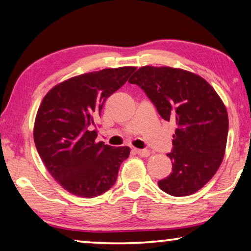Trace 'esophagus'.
<instances>
[{
	"mask_svg": "<svg viewBox=\"0 0 251 251\" xmlns=\"http://www.w3.org/2000/svg\"><path fill=\"white\" fill-rule=\"evenodd\" d=\"M135 153H136L137 155H140V156H142V157H149L150 155H151V152L150 151H147V150H140V149H134L133 150Z\"/></svg>",
	"mask_w": 251,
	"mask_h": 251,
	"instance_id": "1",
	"label": "esophagus"
}]
</instances>
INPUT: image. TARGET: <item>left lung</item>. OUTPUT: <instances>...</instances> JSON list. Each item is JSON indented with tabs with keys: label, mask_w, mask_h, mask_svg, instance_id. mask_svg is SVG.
<instances>
[{
	"label": "left lung",
	"mask_w": 251,
	"mask_h": 251,
	"mask_svg": "<svg viewBox=\"0 0 251 251\" xmlns=\"http://www.w3.org/2000/svg\"><path fill=\"white\" fill-rule=\"evenodd\" d=\"M145 91L163 119L176 123L172 172L157 182L165 193L186 197L211 180L224 160L229 119L210 83L172 67H141L128 80Z\"/></svg>",
	"instance_id": "8db88e82"
}]
</instances>
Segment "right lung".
<instances>
[{
  "mask_svg": "<svg viewBox=\"0 0 251 251\" xmlns=\"http://www.w3.org/2000/svg\"><path fill=\"white\" fill-rule=\"evenodd\" d=\"M136 67L108 68L69 78L43 97L34 121L33 138L43 164L69 193L95 198L115 184L128 146L96 142L90 129L111 94L127 81Z\"/></svg>",
  "mask_w": 251,
  "mask_h": 251,
  "instance_id": "add662e5",
  "label": "right lung"
}]
</instances>
